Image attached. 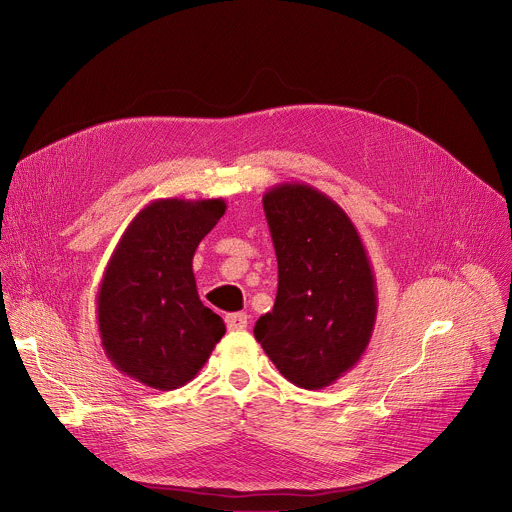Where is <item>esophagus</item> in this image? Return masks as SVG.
I'll list each match as a JSON object with an SVG mask.
<instances>
[{
	"label": "esophagus",
	"mask_w": 512,
	"mask_h": 512,
	"mask_svg": "<svg viewBox=\"0 0 512 512\" xmlns=\"http://www.w3.org/2000/svg\"><path fill=\"white\" fill-rule=\"evenodd\" d=\"M226 325L230 331H242L248 327V315L244 313H232L226 317Z\"/></svg>",
	"instance_id": "1"
}]
</instances>
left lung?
<instances>
[{"instance_id": "left-lung-1", "label": "left lung", "mask_w": 512, "mask_h": 512, "mask_svg": "<svg viewBox=\"0 0 512 512\" xmlns=\"http://www.w3.org/2000/svg\"><path fill=\"white\" fill-rule=\"evenodd\" d=\"M262 203L278 292L254 337L290 383L329 387L359 363L373 335L377 284L367 250L339 203L309 183H278Z\"/></svg>"}]
</instances>
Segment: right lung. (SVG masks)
<instances>
[{"instance_id": "obj_1", "label": "right lung", "mask_w": 512, "mask_h": 512, "mask_svg": "<svg viewBox=\"0 0 512 512\" xmlns=\"http://www.w3.org/2000/svg\"><path fill=\"white\" fill-rule=\"evenodd\" d=\"M224 214L222 197H167L127 226L96 294L100 343L121 373L169 391L210 359L226 325L199 300L193 254Z\"/></svg>"}]
</instances>
